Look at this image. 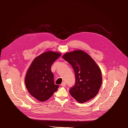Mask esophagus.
<instances>
[{
	"instance_id": "esophagus-1",
	"label": "esophagus",
	"mask_w": 128,
	"mask_h": 128,
	"mask_svg": "<svg viewBox=\"0 0 128 128\" xmlns=\"http://www.w3.org/2000/svg\"><path fill=\"white\" fill-rule=\"evenodd\" d=\"M66 82H62V84H61V86H66Z\"/></svg>"
}]
</instances>
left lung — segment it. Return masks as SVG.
Here are the masks:
<instances>
[{"mask_svg":"<svg viewBox=\"0 0 128 128\" xmlns=\"http://www.w3.org/2000/svg\"><path fill=\"white\" fill-rule=\"evenodd\" d=\"M62 58L74 71L76 84L69 90L72 97L80 103L94 98L102 83L101 70L95 61L81 50L66 52Z\"/></svg>","mask_w":128,"mask_h":128,"instance_id":"8db88e82","label":"left lung"}]
</instances>
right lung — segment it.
<instances>
[{
	"instance_id": "1",
	"label": "right lung",
	"mask_w": 128,
	"mask_h": 128,
	"mask_svg": "<svg viewBox=\"0 0 128 128\" xmlns=\"http://www.w3.org/2000/svg\"><path fill=\"white\" fill-rule=\"evenodd\" d=\"M59 52L46 50L34 59L29 67L25 84L29 93L40 102L48 100L57 90L51 65L60 56Z\"/></svg>"
}]
</instances>
